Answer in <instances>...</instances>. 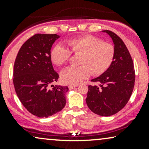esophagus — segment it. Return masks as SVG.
Returning <instances> with one entry per match:
<instances>
[{
  "mask_svg": "<svg viewBox=\"0 0 149 149\" xmlns=\"http://www.w3.org/2000/svg\"><path fill=\"white\" fill-rule=\"evenodd\" d=\"M77 86H78L77 85H69V88L70 89V90H72V89L76 88Z\"/></svg>",
  "mask_w": 149,
  "mask_h": 149,
  "instance_id": "1",
  "label": "esophagus"
}]
</instances>
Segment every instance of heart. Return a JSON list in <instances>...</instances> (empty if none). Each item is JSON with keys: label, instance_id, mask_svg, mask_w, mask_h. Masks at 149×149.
<instances>
[{"label": "heart", "instance_id": "1", "mask_svg": "<svg viewBox=\"0 0 149 149\" xmlns=\"http://www.w3.org/2000/svg\"><path fill=\"white\" fill-rule=\"evenodd\" d=\"M66 46L58 44L50 52L51 60L57 66L66 64L71 53L80 54L79 64L76 67H68L61 71V80L67 84H78L90 76H99L110 67L115 57V48L112 44L104 42L100 38L91 35L70 39Z\"/></svg>", "mask_w": 149, "mask_h": 149}]
</instances>
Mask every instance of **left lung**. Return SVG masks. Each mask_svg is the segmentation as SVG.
Returning a JSON list of instances; mask_svg holds the SVG:
<instances>
[{"label":"left lung","instance_id":"left-lung-1","mask_svg":"<svg viewBox=\"0 0 149 149\" xmlns=\"http://www.w3.org/2000/svg\"><path fill=\"white\" fill-rule=\"evenodd\" d=\"M102 31L112 38L115 57L103 74L92 80L100 85H88L86 103L97 115L110 116L120 111L129 101L134 86L135 72L132 59L122 39L111 31Z\"/></svg>","mask_w":149,"mask_h":149}]
</instances>
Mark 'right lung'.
<instances>
[{
	"label": "right lung",
	"instance_id": "add662e5",
	"mask_svg": "<svg viewBox=\"0 0 149 149\" xmlns=\"http://www.w3.org/2000/svg\"><path fill=\"white\" fill-rule=\"evenodd\" d=\"M57 34H35L22 45L14 64L13 83L19 100L29 112L47 118L66 105L67 86L54 85L59 75L53 69L50 49Z\"/></svg>",
	"mask_w": 149,
	"mask_h": 149
}]
</instances>
